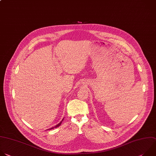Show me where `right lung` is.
<instances>
[{
  "label": "right lung",
  "mask_w": 156,
  "mask_h": 156,
  "mask_svg": "<svg viewBox=\"0 0 156 156\" xmlns=\"http://www.w3.org/2000/svg\"><path fill=\"white\" fill-rule=\"evenodd\" d=\"M64 120V118L62 119V120L59 123H58L57 125H56L55 126H54V127H51V128H50V129H47V130H51V129H55V128H56V127H59V126H60V125L61 124V123H62V121H63Z\"/></svg>",
  "instance_id": "add662e5"
}]
</instances>
